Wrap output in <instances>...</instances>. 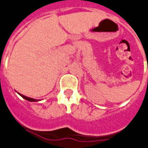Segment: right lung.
Instances as JSON below:
<instances>
[{
    "label": "right lung",
    "instance_id": "1",
    "mask_svg": "<svg viewBox=\"0 0 148 148\" xmlns=\"http://www.w3.org/2000/svg\"><path fill=\"white\" fill-rule=\"evenodd\" d=\"M18 93L19 95H20L21 97H22V98H24V99H26V100H27V101H30V102H38V101H40V99H33V98H30V97H25V96H24V95H22V94H21V93H19V92H18Z\"/></svg>",
    "mask_w": 148,
    "mask_h": 148
}]
</instances>
